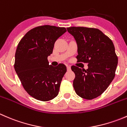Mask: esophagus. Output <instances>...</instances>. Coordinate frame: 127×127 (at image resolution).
Wrapping results in <instances>:
<instances>
[{
	"label": "esophagus",
	"mask_w": 127,
	"mask_h": 127,
	"mask_svg": "<svg viewBox=\"0 0 127 127\" xmlns=\"http://www.w3.org/2000/svg\"><path fill=\"white\" fill-rule=\"evenodd\" d=\"M67 71H70V70H71V66H67Z\"/></svg>",
	"instance_id": "34e87169"
}]
</instances>
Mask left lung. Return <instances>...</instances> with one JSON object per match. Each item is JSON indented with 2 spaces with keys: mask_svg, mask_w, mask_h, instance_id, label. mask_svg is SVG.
<instances>
[{
  "mask_svg": "<svg viewBox=\"0 0 127 127\" xmlns=\"http://www.w3.org/2000/svg\"><path fill=\"white\" fill-rule=\"evenodd\" d=\"M67 30L77 43L78 62L88 63L87 69L72 66L73 87L79 96L92 99L107 89L116 75L118 57L112 41L96 28L69 27Z\"/></svg>",
  "mask_w": 127,
  "mask_h": 127,
  "instance_id": "left-lung-1",
  "label": "left lung"
}]
</instances>
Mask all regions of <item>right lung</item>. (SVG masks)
<instances>
[{"label": "right lung", "instance_id": "add662e5", "mask_svg": "<svg viewBox=\"0 0 127 127\" xmlns=\"http://www.w3.org/2000/svg\"><path fill=\"white\" fill-rule=\"evenodd\" d=\"M66 32L65 28L43 25L28 32L17 46L14 67L27 93L42 101L55 98L67 69L64 64L49 65L56 40Z\"/></svg>", "mask_w": 127, "mask_h": 127}]
</instances>
